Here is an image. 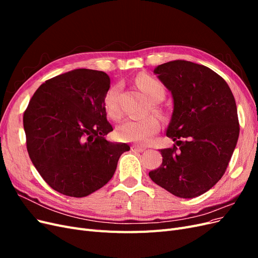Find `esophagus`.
<instances>
[{"label":"esophagus","mask_w":258,"mask_h":258,"mask_svg":"<svg viewBox=\"0 0 258 258\" xmlns=\"http://www.w3.org/2000/svg\"><path fill=\"white\" fill-rule=\"evenodd\" d=\"M131 151L135 153H143L145 151V148L142 146H138V145H132L131 146Z\"/></svg>","instance_id":"34e87169"}]
</instances>
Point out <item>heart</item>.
I'll return each mask as SVG.
<instances>
[{
    "mask_svg": "<svg viewBox=\"0 0 258 258\" xmlns=\"http://www.w3.org/2000/svg\"><path fill=\"white\" fill-rule=\"evenodd\" d=\"M139 89L142 91L146 99L153 103L152 110L157 111L155 103H158L165 98V87L163 85L148 75H140L136 80ZM119 88L113 86L106 92L104 106L106 114L112 119L117 120L121 117V110L118 104ZM159 130V121L154 116H145L140 119H127L117 128V137L123 142H131L137 144H144L157 134Z\"/></svg>",
    "mask_w": 258,
    "mask_h": 258,
    "instance_id": "1",
    "label": "heart"
}]
</instances>
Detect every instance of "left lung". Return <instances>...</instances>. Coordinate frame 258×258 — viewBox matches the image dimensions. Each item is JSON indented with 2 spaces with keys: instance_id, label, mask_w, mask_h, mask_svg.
<instances>
[{
  "instance_id": "left-lung-1",
  "label": "left lung",
  "mask_w": 258,
  "mask_h": 258,
  "mask_svg": "<svg viewBox=\"0 0 258 258\" xmlns=\"http://www.w3.org/2000/svg\"><path fill=\"white\" fill-rule=\"evenodd\" d=\"M154 73L172 95L167 137L175 144L160 151L161 166L148 174L176 197H198L222 178L235 151L240 130L235 98L220 75L190 61H170Z\"/></svg>"
}]
</instances>
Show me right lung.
Returning <instances> with one entry per match:
<instances>
[{
    "label": "right lung",
    "instance_id": "add662e5",
    "mask_svg": "<svg viewBox=\"0 0 258 258\" xmlns=\"http://www.w3.org/2000/svg\"><path fill=\"white\" fill-rule=\"evenodd\" d=\"M111 80L102 71L73 70L46 81L23 114L27 150L52 189L82 198L113 177L128 144L111 143L104 100Z\"/></svg>",
    "mask_w": 258,
    "mask_h": 258
}]
</instances>
